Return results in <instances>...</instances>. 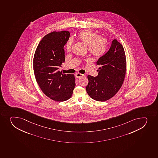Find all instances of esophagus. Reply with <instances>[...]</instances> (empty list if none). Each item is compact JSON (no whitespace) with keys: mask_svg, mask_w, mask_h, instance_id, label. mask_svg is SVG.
I'll return each mask as SVG.
<instances>
[{"mask_svg":"<svg viewBox=\"0 0 158 158\" xmlns=\"http://www.w3.org/2000/svg\"><path fill=\"white\" fill-rule=\"evenodd\" d=\"M75 76L76 77V78H81V77H82L84 75H82V74H81V73H76Z\"/></svg>","mask_w":158,"mask_h":158,"instance_id":"esophagus-1","label":"esophagus"}]
</instances>
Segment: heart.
<instances>
[{
	"label": "heart",
	"instance_id": "b5f03b06",
	"mask_svg": "<svg viewBox=\"0 0 158 158\" xmlns=\"http://www.w3.org/2000/svg\"><path fill=\"white\" fill-rule=\"evenodd\" d=\"M77 38L79 41L87 46L88 51L94 56L99 57L106 51L108 44L106 40L100 38L97 33L91 31H85L78 33ZM72 44V40H69L66 45L68 52L71 49Z\"/></svg>",
	"mask_w": 158,
	"mask_h": 158
}]
</instances>
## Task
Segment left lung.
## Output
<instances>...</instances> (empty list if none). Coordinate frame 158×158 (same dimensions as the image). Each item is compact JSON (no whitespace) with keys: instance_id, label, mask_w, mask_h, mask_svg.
I'll return each mask as SVG.
<instances>
[{"instance_id":"8db88e82","label":"left lung","mask_w":158,"mask_h":158,"mask_svg":"<svg viewBox=\"0 0 158 158\" xmlns=\"http://www.w3.org/2000/svg\"><path fill=\"white\" fill-rule=\"evenodd\" d=\"M98 76L88 75L86 92L94 100L105 102L113 97L125 79L126 60L123 46L113 40L109 49L97 61Z\"/></svg>"}]
</instances>
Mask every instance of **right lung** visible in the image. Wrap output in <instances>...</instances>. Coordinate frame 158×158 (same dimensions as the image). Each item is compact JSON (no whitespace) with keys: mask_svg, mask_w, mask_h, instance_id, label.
<instances>
[{"mask_svg":"<svg viewBox=\"0 0 158 158\" xmlns=\"http://www.w3.org/2000/svg\"><path fill=\"white\" fill-rule=\"evenodd\" d=\"M69 32H52L41 40L33 58V70L38 85L50 99L64 102L72 96L75 88L74 75L64 74L59 67L65 62L63 49Z\"/></svg>","mask_w":158,"mask_h":158,"instance_id":"obj_1","label":"right lung"}]
</instances>
